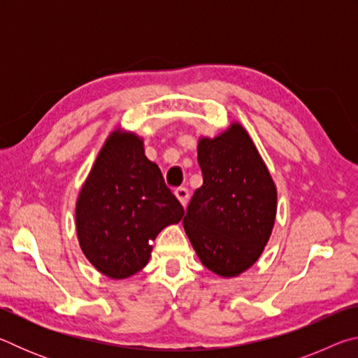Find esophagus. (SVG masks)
Instances as JSON below:
<instances>
[{
	"label": "esophagus",
	"mask_w": 358,
	"mask_h": 358,
	"mask_svg": "<svg viewBox=\"0 0 358 358\" xmlns=\"http://www.w3.org/2000/svg\"><path fill=\"white\" fill-rule=\"evenodd\" d=\"M175 196H177L181 205L186 207L187 201H189V189H187V187H177V189H175Z\"/></svg>",
	"instance_id": "esophagus-1"
}]
</instances>
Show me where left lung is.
I'll return each mask as SVG.
<instances>
[{
    "label": "left lung",
    "mask_w": 358,
    "mask_h": 358,
    "mask_svg": "<svg viewBox=\"0 0 358 358\" xmlns=\"http://www.w3.org/2000/svg\"><path fill=\"white\" fill-rule=\"evenodd\" d=\"M203 185L186 208L183 227L199 259L230 278L256 262L276 216V187L240 124L202 138L197 148Z\"/></svg>",
    "instance_id": "8db88e82"
}]
</instances>
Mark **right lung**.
Wrapping results in <instances>:
<instances>
[{
  "mask_svg": "<svg viewBox=\"0 0 358 358\" xmlns=\"http://www.w3.org/2000/svg\"><path fill=\"white\" fill-rule=\"evenodd\" d=\"M183 215L159 167L145 156L141 138L113 132L78 196L77 235L101 273L123 280L148 264L157 234Z\"/></svg>",
  "mask_w": 358,
  "mask_h": 358,
  "instance_id": "1",
  "label": "right lung"
}]
</instances>
